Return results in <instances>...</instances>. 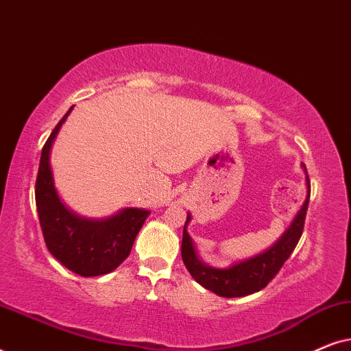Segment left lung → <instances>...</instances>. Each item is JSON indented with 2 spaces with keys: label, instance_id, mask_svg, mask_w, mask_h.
I'll list each match as a JSON object with an SVG mask.
<instances>
[{
  "label": "left lung",
  "instance_id": "1",
  "mask_svg": "<svg viewBox=\"0 0 351 351\" xmlns=\"http://www.w3.org/2000/svg\"><path fill=\"white\" fill-rule=\"evenodd\" d=\"M302 169L305 172L306 196L286 232L263 252L249 257L246 261L234 262L227 268L210 267L198 256L193 239L186 232V227L191 220V214H186L184 238H182V261L196 282H199L206 289L213 291L214 294L232 299V297H244L258 292L276 276V273L281 270V267L285 265V262L295 249L302 232H304L306 208H308L310 199V180L304 165H302Z\"/></svg>",
  "mask_w": 351,
  "mask_h": 351
}]
</instances>
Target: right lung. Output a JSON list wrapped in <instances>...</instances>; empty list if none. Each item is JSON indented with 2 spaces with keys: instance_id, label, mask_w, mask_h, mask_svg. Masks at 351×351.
Segmentation results:
<instances>
[{
  "instance_id": "1",
  "label": "right lung",
  "mask_w": 351,
  "mask_h": 351,
  "mask_svg": "<svg viewBox=\"0 0 351 351\" xmlns=\"http://www.w3.org/2000/svg\"><path fill=\"white\" fill-rule=\"evenodd\" d=\"M71 110L73 107L43 147L35 190L38 217L46 246L62 265L80 276H100L117 270L126 261L150 210L124 208L110 217L88 219L65 206L56 189L51 150Z\"/></svg>"
}]
</instances>
